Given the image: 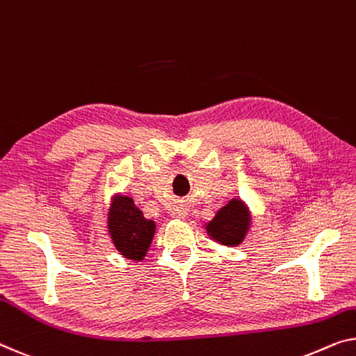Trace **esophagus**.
Masks as SVG:
<instances>
[{
	"label": "esophagus",
	"mask_w": 356,
	"mask_h": 356,
	"mask_svg": "<svg viewBox=\"0 0 356 356\" xmlns=\"http://www.w3.org/2000/svg\"><path fill=\"white\" fill-rule=\"evenodd\" d=\"M177 216H179V217H185V216H187V211H184V209H179Z\"/></svg>",
	"instance_id": "34e87169"
}]
</instances>
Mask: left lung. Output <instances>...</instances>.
<instances>
[{"mask_svg": "<svg viewBox=\"0 0 356 356\" xmlns=\"http://www.w3.org/2000/svg\"><path fill=\"white\" fill-rule=\"evenodd\" d=\"M249 214L241 201H230L208 224V233L222 245L236 246L245 238Z\"/></svg>", "mask_w": 356, "mask_h": 356, "instance_id": "8db88e82", "label": "left lung"}]
</instances>
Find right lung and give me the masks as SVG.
<instances>
[{"mask_svg": "<svg viewBox=\"0 0 356 356\" xmlns=\"http://www.w3.org/2000/svg\"><path fill=\"white\" fill-rule=\"evenodd\" d=\"M108 229L116 249L127 259L144 257L155 235L153 220H147L134 201L126 196H120L111 204Z\"/></svg>", "mask_w": 356, "mask_h": 356, "instance_id": "obj_1", "label": "right lung"}]
</instances>
